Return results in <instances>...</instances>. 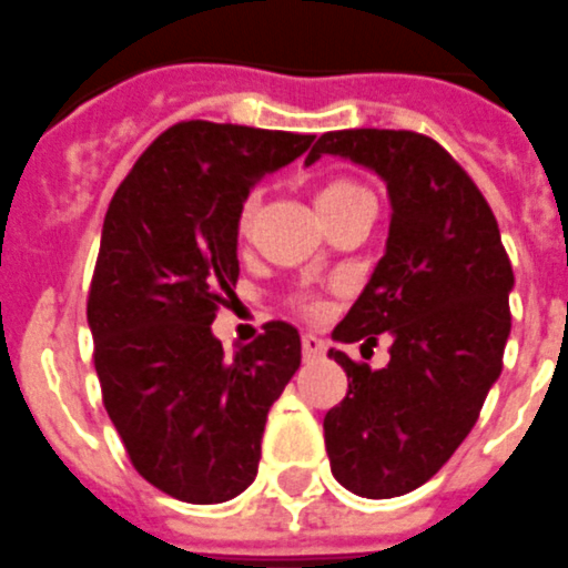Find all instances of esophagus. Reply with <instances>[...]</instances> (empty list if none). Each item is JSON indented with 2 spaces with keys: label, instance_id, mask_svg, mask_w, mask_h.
<instances>
[{
  "label": "esophagus",
  "instance_id": "34e87169",
  "mask_svg": "<svg viewBox=\"0 0 568 568\" xmlns=\"http://www.w3.org/2000/svg\"><path fill=\"white\" fill-rule=\"evenodd\" d=\"M302 355H305V361H316V357L325 355V343L313 334H302Z\"/></svg>",
  "mask_w": 568,
  "mask_h": 568
}]
</instances>
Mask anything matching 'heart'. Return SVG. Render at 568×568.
Returning <instances> with one entry per match:
<instances>
[{"label": "heart", "mask_w": 568, "mask_h": 568, "mask_svg": "<svg viewBox=\"0 0 568 568\" xmlns=\"http://www.w3.org/2000/svg\"><path fill=\"white\" fill-rule=\"evenodd\" d=\"M363 196H369V193H366L361 184H355V181H348V179H334L322 184L320 193H316V205H320V211L325 213V220H331L334 213L343 211V207L352 205V202H357V199ZM257 205H261L257 193H248V196L243 199V205H240L237 231L243 234V237H246L248 231H252V225H255ZM293 305H296L298 311H313V298L307 296V293H296V296H293Z\"/></svg>", "instance_id": "b5f03b06"}]
</instances>
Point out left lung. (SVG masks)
<instances>
[{"instance_id": "left-lung-1", "label": "left lung", "mask_w": 568, "mask_h": 568, "mask_svg": "<svg viewBox=\"0 0 568 568\" xmlns=\"http://www.w3.org/2000/svg\"><path fill=\"white\" fill-rule=\"evenodd\" d=\"M322 155L375 170L393 202L387 255L334 328L339 343L366 346L389 334V363L372 369L331 348L348 389L325 413V452L355 496H405L455 455L501 375L514 266L484 193L437 140L328 131L305 163Z\"/></svg>"}]
</instances>
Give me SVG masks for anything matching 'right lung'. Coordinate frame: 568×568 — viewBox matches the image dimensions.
I'll return each mask as SVG.
<instances>
[{
	"instance_id": "right-lung-1",
	"label": "right lung",
	"mask_w": 568,
	"mask_h": 568,
	"mask_svg": "<svg viewBox=\"0 0 568 568\" xmlns=\"http://www.w3.org/2000/svg\"><path fill=\"white\" fill-rule=\"evenodd\" d=\"M313 134L175 122L113 193L88 293L102 405L131 466L166 496L220 505L255 480L272 402L302 363L272 320L225 361L211 334L237 287V211Z\"/></svg>"
}]
</instances>
